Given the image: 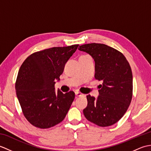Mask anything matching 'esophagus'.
Masks as SVG:
<instances>
[{
    "instance_id": "obj_1",
    "label": "esophagus",
    "mask_w": 151,
    "mask_h": 151,
    "mask_svg": "<svg viewBox=\"0 0 151 151\" xmlns=\"http://www.w3.org/2000/svg\"><path fill=\"white\" fill-rule=\"evenodd\" d=\"M75 95L76 97H84V94H83L81 92L79 91H75Z\"/></svg>"
}]
</instances>
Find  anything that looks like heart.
<instances>
[{"label":"heart","instance_id":"b5f03b06","mask_svg":"<svg viewBox=\"0 0 151 151\" xmlns=\"http://www.w3.org/2000/svg\"><path fill=\"white\" fill-rule=\"evenodd\" d=\"M88 56H88V55H82L80 58H85V57H88Z\"/></svg>","mask_w":151,"mask_h":151}]
</instances>
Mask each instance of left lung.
<instances>
[{
    "label": "left lung",
    "mask_w": 151,
    "mask_h": 151,
    "mask_svg": "<svg viewBox=\"0 0 151 151\" xmlns=\"http://www.w3.org/2000/svg\"><path fill=\"white\" fill-rule=\"evenodd\" d=\"M78 50L88 53L95 63V78L102 81L97 99L86 96L84 115L99 127L116 123L126 113L132 101L133 82L130 64L119 51L101 43H88Z\"/></svg>",
    "instance_id": "obj_1"
}]
</instances>
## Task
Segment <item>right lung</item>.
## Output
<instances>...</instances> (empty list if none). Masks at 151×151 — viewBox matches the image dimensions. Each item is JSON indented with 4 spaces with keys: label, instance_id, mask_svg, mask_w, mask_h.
<instances>
[{
    "label": "right lung",
    "instance_id": "1",
    "mask_svg": "<svg viewBox=\"0 0 151 151\" xmlns=\"http://www.w3.org/2000/svg\"><path fill=\"white\" fill-rule=\"evenodd\" d=\"M78 45L57 47L34 52L19 70L15 82L17 97L22 114L39 129H49L62 122L75 99L73 91L55 92V80H60L66 62Z\"/></svg>",
    "mask_w": 151,
    "mask_h": 151
}]
</instances>
